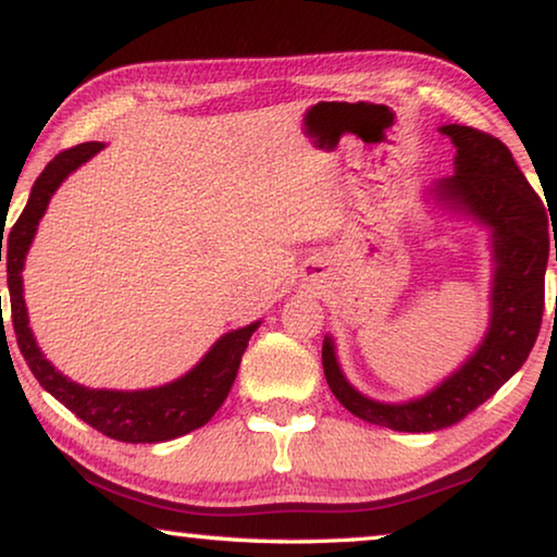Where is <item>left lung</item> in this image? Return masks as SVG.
Instances as JSON below:
<instances>
[{
	"instance_id": "left-lung-1",
	"label": "left lung",
	"mask_w": 557,
	"mask_h": 557,
	"mask_svg": "<svg viewBox=\"0 0 557 557\" xmlns=\"http://www.w3.org/2000/svg\"><path fill=\"white\" fill-rule=\"evenodd\" d=\"M457 148L454 176L426 194L438 207L490 230V327L474 354L429 394L401 404L360 394L343 373L331 335L323 341V371L335 398L368 424L394 432H438L457 424L520 371L535 346L545 308V268L550 255L547 211L503 140L469 125L438 128ZM557 262V242H555Z\"/></svg>"
}]
</instances>
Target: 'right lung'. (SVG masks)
<instances>
[{"mask_svg":"<svg viewBox=\"0 0 557 557\" xmlns=\"http://www.w3.org/2000/svg\"><path fill=\"white\" fill-rule=\"evenodd\" d=\"M106 144L90 140L75 148H67L47 163L45 171L37 176L29 194L27 207L10 232L7 242V285H10V305H12V325L17 333V346L25 356L29 371L40 381V386L52 394L62 406H67L77 419L98 429L100 434L119 438L125 444H156L169 442V438L184 436L207 424L214 417L219 406L224 404L234 379H237L242 354L252 333L260 327V320L252 325L230 331L211 346L197 366L182 379L163 383L156 388L140 391H113V388H88L81 383L70 381L62 375L37 346L33 327H29L27 305H25V282L22 270L33 245L37 226L45 216L47 203L60 184L81 169L85 161L100 153ZM4 239V234H2ZM0 262H2V242H0Z\"/></svg>","mask_w":557,"mask_h":557,"instance_id":"right-lung-1","label":"right lung"}]
</instances>
